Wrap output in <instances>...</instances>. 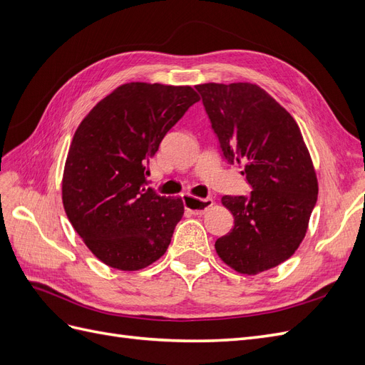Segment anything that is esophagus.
<instances>
[{"mask_svg":"<svg viewBox=\"0 0 365 365\" xmlns=\"http://www.w3.org/2000/svg\"><path fill=\"white\" fill-rule=\"evenodd\" d=\"M213 205L212 197H205V200H196L192 196H184V207L187 212L193 215H204L207 210Z\"/></svg>","mask_w":365,"mask_h":365,"instance_id":"34e87169","label":"esophagus"}]
</instances>
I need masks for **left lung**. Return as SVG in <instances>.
Here are the masks:
<instances>
[{"label":"left lung","instance_id":"1","mask_svg":"<svg viewBox=\"0 0 365 365\" xmlns=\"http://www.w3.org/2000/svg\"><path fill=\"white\" fill-rule=\"evenodd\" d=\"M205 113L230 164H242L252 192L224 196L235 227L215 244L217 256L254 275L288 260L304 239L318 182L292 115L260 86L202 83Z\"/></svg>","mask_w":365,"mask_h":365}]
</instances>
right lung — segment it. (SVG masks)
Masks as SVG:
<instances>
[{"mask_svg":"<svg viewBox=\"0 0 365 365\" xmlns=\"http://www.w3.org/2000/svg\"><path fill=\"white\" fill-rule=\"evenodd\" d=\"M196 102L192 86L130 82L98 102L76 129L62 178L63 208L108 267L138 271L168 250L184 205L148 187L146 164Z\"/></svg>","mask_w":365,"mask_h":365,"instance_id":"right-lung-1","label":"right lung"}]
</instances>
